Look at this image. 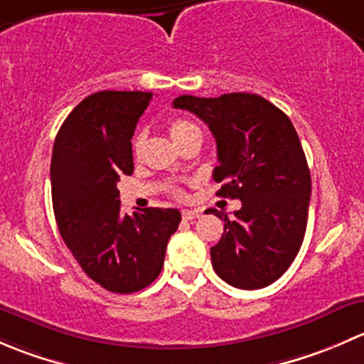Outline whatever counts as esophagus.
<instances>
[{"mask_svg":"<svg viewBox=\"0 0 364 364\" xmlns=\"http://www.w3.org/2000/svg\"><path fill=\"white\" fill-rule=\"evenodd\" d=\"M181 215L185 222H190V220H196L199 216V211H196V209H183Z\"/></svg>","mask_w":364,"mask_h":364,"instance_id":"1","label":"esophagus"}]
</instances>
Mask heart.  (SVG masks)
<instances>
[{"label": "heart", "instance_id": "b5f03b06", "mask_svg": "<svg viewBox=\"0 0 364 364\" xmlns=\"http://www.w3.org/2000/svg\"><path fill=\"white\" fill-rule=\"evenodd\" d=\"M168 134H171L172 141H174L176 144H179V142H183L185 139H188L190 135L200 134V130L196 127V124L190 123V121L181 119V117H176V119H172L171 123H168ZM142 144H144V135L137 134L134 137V141H132V151H134L135 156L141 155ZM174 193L179 197L183 196L181 190H178V188L174 190Z\"/></svg>", "mask_w": 364, "mask_h": 364}]
</instances>
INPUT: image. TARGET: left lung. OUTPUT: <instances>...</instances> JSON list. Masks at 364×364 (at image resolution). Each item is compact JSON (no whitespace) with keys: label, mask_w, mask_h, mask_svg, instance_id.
<instances>
[{"label":"left lung","mask_w":364,"mask_h":364,"mask_svg":"<svg viewBox=\"0 0 364 364\" xmlns=\"http://www.w3.org/2000/svg\"><path fill=\"white\" fill-rule=\"evenodd\" d=\"M174 107L200 117L215 137L216 196L241 200L234 218L208 209L223 220L222 240L211 248L216 274L245 291L267 287L296 259L308 222L310 168L294 124L252 93L181 95Z\"/></svg>","instance_id":"8db88e82"}]
</instances>
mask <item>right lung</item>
<instances>
[{
	"label": "right lung",
	"instance_id": "right-lung-1",
	"mask_svg": "<svg viewBox=\"0 0 364 364\" xmlns=\"http://www.w3.org/2000/svg\"><path fill=\"white\" fill-rule=\"evenodd\" d=\"M153 93L98 91L84 98L56 135L50 160L58 229L84 273L116 294L156 280L181 222L178 209L123 215L116 183L134 172L132 137Z\"/></svg>",
	"mask_w": 364,
	"mask_h": 364
}]
</instances>
